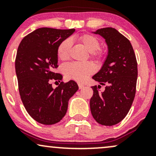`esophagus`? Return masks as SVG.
<instances>
[{"label": "esophagus", "mask_w": 156, "mask_h": 156, "mask_svg": "<svg viewBox=\"0 0 156 156\" xmlns=\"http://www.w3.org/2000/svg\"><path fill=\"white\" fill-rule=\"evenodd\" d=\"M83 87H84V86L83 85V84L78 83V88H79V89H83Z\"/></svg>", "instance_id": "34e87169"}]
</instances>
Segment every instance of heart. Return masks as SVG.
I'll return each instance as SVG.
<instances>
[{
  "label": "heart",
  "mask_w": 156,
  "mask_h": 156,
  "mask_svg": "<svg viewBox=\"0 0 156 156\" xmlns=\"http://www.w3.org/2000/svg\"><path fill=\"white\" fill-rule=\"evenodd\" d=\"M77 41L89 52L90 56L93 59L99 62L102 59L103 53L101 50L98 49L100 42L94 36L91 34L80 35L76 38ZM71 48V42L69 39H64L59 44L57 48V55L61 60H67L69 58V50ZM64 75L67 78L83 82L89 76L94 72V68L90 63H73L67 64L63 68Z\"/></svg>",
  "instance_id": "heart-1"
}]
</instances>
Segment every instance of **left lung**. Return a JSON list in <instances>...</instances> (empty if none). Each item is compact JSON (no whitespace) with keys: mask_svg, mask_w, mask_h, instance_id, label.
<instances>
[{"mask_svg":"<svg viewBox=\"0 0 156 156\" xmlns=\"http://www.w3.org/2000/svg\"><path fill=\"white\" fill-rule=\"evenodd\" d=\"M92 33L105 39L108 54L101 69L92 77L105 87L101 93L97 86L92 87L91 113L99 124L112 126L126 117L133 103L138 76L136 58L130 41L115 28H103Z\"/></svg>","mask_w":156,"mask_h":156,"instance_id":"obj_1","label":"left lung"}]
</instances>
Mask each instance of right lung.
Masks as SVG:
<instances>
[{"label":"right lung","mask_w":156,"mask_h":156,"mask_svg":"<svg viewBox=\"0 0 156 156\" xmlns=\"http://www.w3.org/2000/svg\"><path fill=\"white\" fill-rule=\"evenodd\" d=\"M75 31L38 28L25 37L17 49L15 71L20 95L27 112L41 124L58 122L67 113L69 98L78 89L74 80L62 82L55 89L51 83V80L62 79L53 71L58 67V46Z\"/></svg>","instance_id":"add662e5"}]
</instances>
